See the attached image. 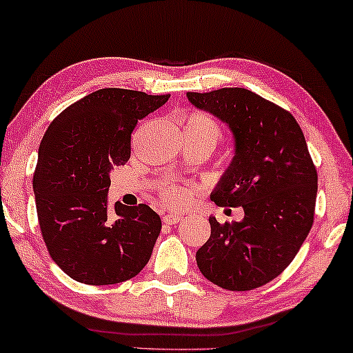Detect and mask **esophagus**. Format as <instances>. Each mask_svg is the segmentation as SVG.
Instances as JSON below:
<instances>
[{
  "label": "esophagus",
  "mask_w": 353,
  "mask_h": 353,
  "mask_svg": "<svg viewBox=\"0 0 353 353\" xmlns=\"http://www.w3.org/2000/svg\"><path fill=\"white\" fill-rule=\"evenodd\" d=\"M183 220L182 215H176V214H166L163 215V223L165 225H177L179 221Z\"/></svg>",
  "instance_id": "obj_1"
}]
</instances>
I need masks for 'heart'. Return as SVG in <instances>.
I'll return each instance as SVG.
<instances>
[{
    "mask_svg": "<svg viewBox=\"0 0 353 353\" xmlns=\"http://www.w3.org/2000/svg\"><path fill=\"white\" fill-rule=\"evenodd\" d=\"M183 130H196L199 133H203V135H205L212 143H214V146L218 141V138H220V135H221L220 127H218L216 122L212 119L209 114L199 113V111H193V113L188 114ZM188 196H190V192H187V190H182V188L168 187L163 190L165 201H168V203L174 204V205L185 203Z\"/></svg>",
    "mask_w": 353,
    "mask_h": 353,
    "instance_id": "heart-1",
    "label": "heart"
}]
</instances>
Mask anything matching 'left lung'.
I'll return each mask as SVG.
<instances>
[{"instance_id": "left-lung-1", "label": "left lung", "mask_w": 353, "mask_h": 353, "mask_svg": "<svg viewBox=\"0 0 353 353\" xmlns=\"http://www.w3.org/2000/svg\"><path fill=\"white\" fill-rule=\"evenodd\" d=\"M188 102L229 127L234 157L210 199L242 207V221L220 225L196 251L203 275L228 290H251L276 278L299 253L314 220L317 172L299 122L243 88L187 92Z\"/></svg>"}]
</instances>
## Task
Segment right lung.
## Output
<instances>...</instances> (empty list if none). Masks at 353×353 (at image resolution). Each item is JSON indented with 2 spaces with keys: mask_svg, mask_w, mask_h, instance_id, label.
Returning <instances> with one entry per match:
<instances>
[{
  "mask_svg": "<svg viewBox=\"0 0 353 353\" xmlns=\"http://www.w3.org/2000/svg\"><path fill=\"white\" fill-rule=\"evenodd\" d=\"M166 96L106 88L65 108L47 128L32 179L48 253L78 283L105 286L137 276L148 264L161 220L146 204H114L110 172L130 159L139 119Z\"/></svg>",
  "mask_w": 353,
  "mask_h": 353,
  "instance_id": "1",
  "label": "right lung"
}]
</instances>
